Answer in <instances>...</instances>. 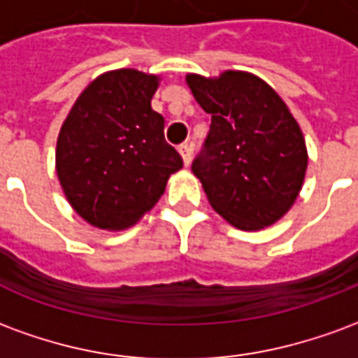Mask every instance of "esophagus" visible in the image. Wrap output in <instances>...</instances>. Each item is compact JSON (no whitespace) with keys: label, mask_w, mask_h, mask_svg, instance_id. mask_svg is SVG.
Returning <instances> with one entry per match:
<instances>
[{"label":"esophagus","mask_w":358,"mask_h":358,"mask_svg":"<svg viewBox=\"0 0 358 358\" xmlns=\"http://www.w3.org/2000/svg\"><path fill=\"white\" fill-rule=\"evenodd\" d=\"M178 151H180V155H182V159H184V164H189V161H192V151H194V149H192V143H182V145H180L178 148Z\"/></svg>","instance_id":"esophagus-1"}]
</instances>
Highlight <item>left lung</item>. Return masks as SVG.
<instances>
[{
    "mask_svg": "<svg viewBox=\"0 0 358 358\" xmlns=\"http://www.w3.org/2000/svg\"><path fill=\"white\" fill-rule=\"evenodd\" d=\"M210 128L192 171L213 209L240 230L274 224L297 199L307 148L280 95L253 74L226 71L218 78L187 74Z\"/></svg>",
    "mask_w": 358,
    "mask_h": 358,
    "instance_id": "8db88e82",
    "label": "left lung"
}]
</instances>
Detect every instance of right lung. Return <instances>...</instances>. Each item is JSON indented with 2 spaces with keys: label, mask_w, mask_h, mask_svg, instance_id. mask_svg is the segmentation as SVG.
<instances>
[{
  "label": "right lung",
  "mask_w": 358,
  "mask_h": 358,
  "mask_svg": "<svg viewBox=\"0 0 358 358\" xmlns=\"http://www.w3.org/2000/svg\"><path fill=\"white\" fill-rule=\"evenodd\" d=\"M159 78L134 69L101 74L76 99L57 140V176L90 224L122 230L163 195L182 157L151 109Z\"/></svg>",
  "instance_id": "1"
}]
</instances>
